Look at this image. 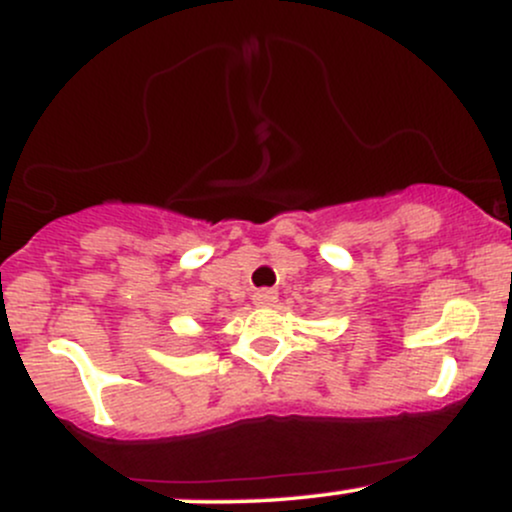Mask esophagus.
<instances>
[{
    "label": "esophagus",
    "mask_w": 512,
    "mask_h": 512,
    "mask_svg": "<svg viewBox=\"0 0 512 512\" xmlns=\"http://www.w3.org/2000/svg\"><path fill=\"white\" fill-rule=\"evenodd\" d=\"M276 301H279V293L274 289H262L252 293V303H255L257 308H269V305H274Z\"/></svg>",
    "instance_id": "34e87169"
}]
</instances>
